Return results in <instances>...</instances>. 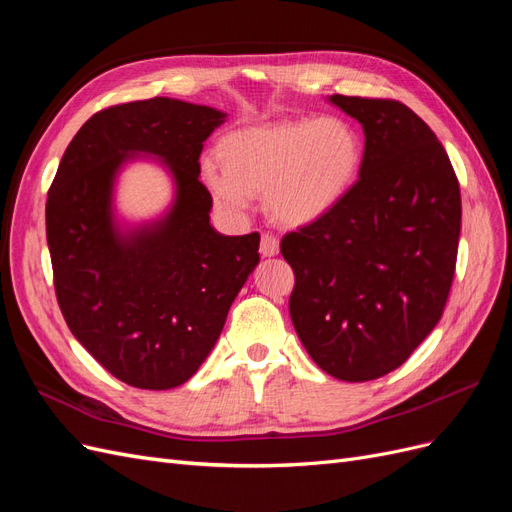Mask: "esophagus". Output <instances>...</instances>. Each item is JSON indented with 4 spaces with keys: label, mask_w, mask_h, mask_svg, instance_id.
<instances>
[{
    "label": "esophagus",
    "mask_w": 512,
    "mask_h": 512,
    "mask_svg": "<svg viewBox=\"0 0 512 512\" xmlns=\"http://www.w3.org/2000/svg\"><path fill=\"white\" fill-rule=\"evenodd\" d=\"M277 252H280V239H277L273 232H262L260 254L262 256H275Z\"/></svg>",
    "instance_id": "1"
}]
</instances>
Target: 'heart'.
I'll list each match as a JSON object with an SVG mask.
<instances>
[{"instance_id": "obj_1", "label": "heart", "mask_w": 512, "mask_h": 512, "mask_svg": "<svg viewBox=\"0 0 512 512\" xmlns=\"http://www.w3.org/2000/svg\"><path fill=\"white\" fill-rule=\"evenodd\" d=\"M224 171L207 162L203 179L222 209L245 211L269 192L286 224H309L342 200L361 166V141L337 117H301L226 134L218 145Z\"/></svg>"}]
</instances>
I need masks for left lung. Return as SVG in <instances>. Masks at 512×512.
Wrapping results in <instances>:
<instances>
[{"instance_id": "left-lung-1", "label": "left lung", "mask_w": 512, "mask_h": 512, "mask_svg": "<svg viewBox=\"0 0 512 512\" xmlns=\"http://www.w3.org/2000/svg\"><path fill=\"white\" fill-rule=\"evenodd\" d=\"M363 126L359 179L320 220L288 232L290 318L329 376L376 380L408 361L453 286L461 192L438 136L389 98L331 96Z\"/></svg>"}]
</instances>
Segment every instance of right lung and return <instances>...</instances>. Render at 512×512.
Returning a JSON list of instances; mask_svg holds the SVG:
<instances>
[{"mask_svg":"<svg viewBox=\"0 0 512 512\" xmlns=\"http://www.w3.org/2000/svg\"><path fill=\"white\" fill-rule=\"evenodd\" d=\"M224 113L170 98L115 104L89 117L59 162L46 198L53 284L83 348L117 380L166 391L207 359L228 309L258 265V232L218 235L200 151ZM174 170L178 200L156 229L119 238L110 185L128 152Z\"/></svg>","mask_w":512,"mask_h":512,"instance_id":"right-lung-1","label":"right lung"}]
</instances>
